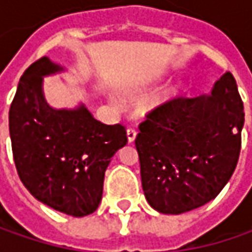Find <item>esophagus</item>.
<instances>
[{
  "instance_id": "obj_1",
  "label": "esophagus",
  "mask_w": 252,
  "mask_h": 252,
  "mask_svg": "<svg viewBox=\"0 0 252 252\" xmlns=\"http://www.w3.org/2000/svg\"><path fill=\"white\" fill-rule=\"evenodd\" d=\"M134 140H136V130H134L133 127H129V129H127V141H129V143H133Z\"/></svg>"
}]
</instances>
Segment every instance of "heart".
I'll return each instance as SVG.
<instances>
[{
	"mask_svg": "<svg viewBox=\"0 0 252 252\" xmlns=\"http://www.w3.org/2000/svg\"><path fill=\"white\" fill-rule=\"evenodd\" d=\"M181 91H182V85H181V83L171 84L168 88L165 90V92H164V98H172V96L178 95Z\"/></svg>",
	"mask_w": 252,
	"mask_h": 252,
	"instance_id": "b5f03b06",
	"label": "heart"
}]
</instances>
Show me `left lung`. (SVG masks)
I'll return each mask as SVG.
<instances>
[{
  "label": "left lung",
  "mask_w": 252,
  "mask_h": 252,
  "mask_svg": "<svg viewBox=\"0 0 252 252\" xmlns=\"http://www.w3.org/2000/svg\"><path fill=\"white\" fill-rule=\"evenodd\" d=\"M243 126L244 105L230 73L210 94L177 98L151 111L136 137L141 187L151 208L181 215L216 198L237 165Z\"/></svg>",
  "instance_id": "8db88e82"
}]
</instances>
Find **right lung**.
I'll return each mask as SVG.
<instances>
[{
    "label": "right lung",
    "instance_id": "1",
    "mask_svg": "<svg viewBox=\"0 0 252 252\" xmlns=\"http://www.w3.org/2000/svg\"><path fill=\"white\" fill-rule=\"evenodd\" d=\"M64 70L49 57L26 68L11 103L9 134L25 188L54 210L83 218L99 206L105 171L127 136L122 125L94 119L84 103L73 109L47 103L43 78Z\"/></svg>",
    "mask_w": 252,
    "mask_h": 252
}]
</instances>
